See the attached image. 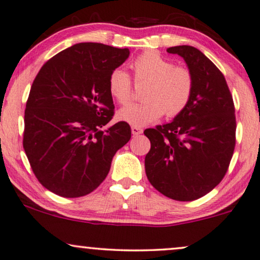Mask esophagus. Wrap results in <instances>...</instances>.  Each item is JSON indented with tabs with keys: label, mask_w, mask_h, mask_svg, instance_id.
<instances>
[{
	"label": "esophagus",
	"mask_w": 260,
	"mask_h": 260,
	"mask_svg": "<svg viewBox=\"0 0 260 260\" xmlns=\"http://www.w3.org/2000/svg\"><path fill=\"white\" fill-rule=\"evenodd\" d=\"M131 133H133L134 136H138L140 134H143V129L140 126L133 125V126H131Z\"/></svg>",
	"instance_id": "1"
}]
</instances>
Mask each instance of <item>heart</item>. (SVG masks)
I'll list each match as a JSON object with an SVG mask.
<instances>
[{"label": "heart", "mask_w": 260, "mask_h": 260, "mask_svg": "<svg viewBox=\"0 0 260 260\" xmlns=\"http://www.w3.org/2000/svg\"><path fill=\"white\" fill-rule=\"evenodd\" d=\"M136 84L146 83L143 90L145 101L131 104L118 110L117 117L136 126L146 125L162 116L175 117L188 107L194 92V77L189 68L174 66L155 50L140 54L131 64ZM108 91L120 105H126L133 95V82L121 69L112 71Z\"/></svg>", "instance_id": "heart-1"}]
</instances>
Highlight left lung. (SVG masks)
Listing matches in <instances>:
<instances>
[{
	"label": "left lung",
	"instance_id": "1",
	"mask_svg": "<svg viewBox=\"0 0 260 260\" xmlns=\"http://www.w3.org/2000/svg\"><path fill=\"white\" fill-rule=\"evenodd\" d=\"M184 58L194 77L185 110L172 123L144 131L151 142L146 176L166 197L191 202L213 190L226 175L236 144V117L226 79L192 46L167 49Z\"/></svg>",
	"mask_w": 260,
	"mask_h": 260
}]
</instances>
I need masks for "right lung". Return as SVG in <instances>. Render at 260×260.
Segmentation results:
<instances>
[{
    "label": "right lung",
    "instance_id": "right-lung-1",
    "mask_svg": "<svg viewBox=\"0 0 260 260\" xmlns=\"http://www.w3.org/2000/svg\"><path fill=\"white\" fill-rule=\"evenodd\" d=\"M127 48L82 42L48 59L29 91L23 147L34 175L66 198L91 193L108 175L113 156L131 138L114 116L108 91L112 71L129 57Z\"/></svg>",
    "mask_w": 260,
    "mask_h": 260
}]
</instances>
